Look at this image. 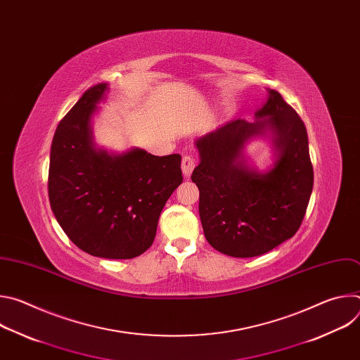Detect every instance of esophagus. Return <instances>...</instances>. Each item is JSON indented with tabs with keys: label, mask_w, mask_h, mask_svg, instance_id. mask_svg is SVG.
Instances as JSON below:
<instances>
[{
	"label": "esophagus",
	"mask_w": 360,
	"mask_h": 360,
	"mask_svg": "<svg viewBox=\"0 0 360 360\" xmlns=\"http://www.w3.org/2000/svg\"><path fill=\"white\" fill-rule=\"evenodd\" d=\"M195 165H196V161L192 155H184L182 157L181 168H182V172H184L185 176H189L192 174V171L195 169Z\"/></svg>",
	"instance_id": "34e87169"
}]
</instances>
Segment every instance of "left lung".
<instances>
[{
    "mask_svg": "<svg viewBox=\"0 0 360 360\" xmlns=\"http://www.w3.org/2000/svg\"><path fill=\"white\" fill-rule=\"evenodd\" d=\"M255 122L229 121L196 141L200 162L192 172L199 189V217L207 240L217 250L252 258L292 238L306 214L314 188L307 134L297 112L269 89ZM273 132L278 150L265 174L249 170L241 157L253 136Z\"/></svg>",
    "mask_w": 360,
    "mask_h": 360,
    "instance_id": "obj_1",
    "label": "left lung"
}]
</instances>
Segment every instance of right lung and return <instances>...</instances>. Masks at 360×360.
Here are the masks:
<instances>
[{
    "label": "right lung",
    "mask_w": 360,
    "mask_h": 360,
    "mask_svg": "<svg viewBox=\"0 0 360 360\" xmlns=\"http://www.w3.org/2000/svg\"><path fill=\"white\" fill-rule=\"evenodd\" d=\"M107 84L86 89L57 127L48 196L58 224L84 252L132 259L155 239L165 202L182 182L181 155L131 149L111 155L92 143L89 121Z\"/></svg>",
    "instance_id": "obj_1"
}]
</instances>
